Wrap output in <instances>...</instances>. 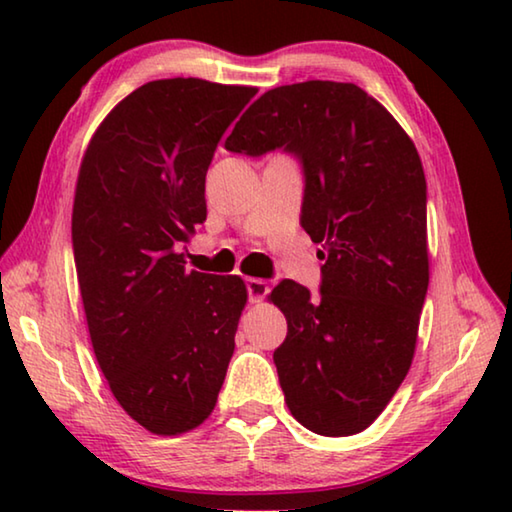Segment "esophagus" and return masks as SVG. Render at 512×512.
I'll use <instances>...</instances> for the list:
<instances>
[{
    "label": "esophagus",
    "mask_w": 512,
    "mask_h": 512,
    "mask_svg": "<svg viewBox=\"0 0 512 512\" xmlns=\"http://www.w3.org/2000/svg\"><path fill=\"white\" fill-rule=\"evenodd\" d=\"M246 291L250 302H262L268 296V282L257 280V277H248Z\"/></svg>",
    "instance_id": "34e87169"
}]
</instances>
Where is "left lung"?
Segmentation results:
<instances>
[{
	"mask_svg": "<svg viewBox=\"0 0 512 512\" xmlns=\"http://www.w3.org/2000/svg\"><path fill=\"white\" fill-rule=\"evenodd\" d=\"M250 158L282 149L305 176L300 225L320 244L318 296L271 291L287 316L273 352L289 411L320 436H352L411 368L429 287L427 180L409 135L354 83L268 90L225 140Z\"/></svg>",
	"mask_w": 512,
	"mask_h": 512,
	"instance_id": "left-lung-1",
	"label": "left lung"
}]
</instances>
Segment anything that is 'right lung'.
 <instances>
[{
	"mask_svg": "<svg viewBox=\"0 0 512 512\" xmlns=\"http://www.w3.org/2000/svg\"><path fill=\"white\" fill-rule=\"evenodd\" d=\"M255 94L146 83L101 121L79 171L72 246L94 357L121 409L160 436L212 413L235 352L244 280L187 271L178 246L205 221L216 144Z\"/></svg>",
	"mask_w": 512,
	"mask_h": 512,
	"instance_id": "right-lung-1",
	"label": "right lung"
}]
</instances>
